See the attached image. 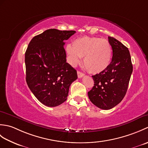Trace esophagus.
<instances>
[{
  "label": "esophagus",
  "instance_id": "1",
  "mask_svg": "<svg viewBox=\"0 0 148 148\" xmlns=\"http://www.w3.org/2000/svg\"><path fill=\"white\" fill-rule=\"evenodd\" d=\"M84 76V74L81 72L80 71H77V76L79 78H81L82 77H83Z\"/></svg>",
  "mask_w": 148,
  "mask_h": 148
}]
</instances>
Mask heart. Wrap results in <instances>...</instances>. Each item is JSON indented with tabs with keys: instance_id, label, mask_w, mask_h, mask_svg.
<instances>
[{
	"instance_id": "heart-1",
	"label": "heart",
	"mask_w": 148,
	"mask_h": 148,
	"mask_svg": "<svg viewBox=\"0 0 148 148\" xmlns=\"http://www.w3.org/2000/svg\"><path fill=\"white\" fill-rule=\"evenodd\" d=\"M69 60L76 65L84 57V65L92 73H99L108 67L112 51L109 42L99 37L83 36L74 40L72 46H66Z\"/></svg>"
}]
</instances>
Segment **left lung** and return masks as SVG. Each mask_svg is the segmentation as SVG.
Segmentation results:
<instances>
[{
    "mask_svg": "<svg viewBox=\"0 0 148 148\" xmlns=\"http://www.w3.org/2000/svg\"><path fill=\"white\" fill-rule=\"evenodd\" d=\"M112 49L111 62L105 70L92 76L94 86L88 95L94 105L108 110L121 102L127 93L133 66L126 46L112 37H108Z\"/></svg>",
    "mask_w": 148,
    "mask_h": 148,
    "instance_id": "1",
    "label": "left lung"
}]
</instances>
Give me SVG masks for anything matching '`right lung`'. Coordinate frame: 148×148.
<instances>
[{"mask_svg": "<svg viewBox=\"0 0 148 148\" xmlns=\"http://www.w3.org/2000/svg\"><path fill=\"white\" fill-rule=\"evenodd\" d=\"M74 30L51 29L34 37L25 52L26 81L42 104L56 107L67 99L69 87L77 72L66 62L64 40Z\"/></svg>", "mask_w": 148, "mask_h": 148, "instance_id": "obj_1", "label": "right lung"}]
</instances>
